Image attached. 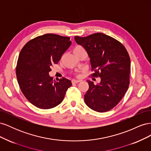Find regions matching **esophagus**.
Returning a JSON list of instances; mask_svg holds the SVG:
<instances>
[{
    "label": "esophagus",
    "instance_id": "1",
    "mask_svg": "<svg viewBox=\"0 0 151 151\" xmlns=\"http://www.w3.org/2000/svg\"><path fill=\"white\" fill-rule=\"evenodd\" d=\"M81 81V80H76V79H73L72 81V83H80Z\"/></svg>",
    "mask_w": 151,
    "mask_h": 151
}]
</instances>
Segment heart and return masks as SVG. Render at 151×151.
Here are the masks:
<instances>
[{
  "label": "heart",
  "instance_id": "b5f03b06",
  "mask_svg": "<svg viewBox=\"0 0 151 151\" xmlns=\"http://www.w3.org/2000/svg\"><path fill=\"white\" fill-rule=\"evenodd\" d=\"M82 48H83L81 46H77V47H76L74 48V50H78V49H82Z\"/></svg>",
  "mask_w": 151,
  "mask_h": 151
}]
</instances>
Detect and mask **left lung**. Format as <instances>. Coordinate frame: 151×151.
<instances>
[{"mask_svg":"<svg viewBox=\"0 0 151 151\" xmlns=\"http://www.w3.org/2000/svg\"><path fill=\"white\" fill-rule=\"evenodd\" d=\"M90 58L93 77L101 81L95 85L87 81L89 89L84 95L87 106L93 110L103 113L118 104L129 88L130 59L125 47L118 40L101 33L86 37H74Z\"/></svg>","mask_w":151,"mask_h":151,"instance_id":"obj_1","label":"left lung"}]
</instances>
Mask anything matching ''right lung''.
<instances>
[{"instance_id": "obj_1", "label": "right lung", "mask_w": 151, "mask_h": 151, "mask_svg": "<svg viewBox=\"0 0 151 151\" xmlns=\"http://www.w3.org/2000/svg\"><path fill=\"white\" fill-rule=\"evenodd\" d=\"M71 45L69 37L45 34L30 40L22 48L16 67V77L22 94L34 106L50 109L60 104L72 86L63 77L53 81L49 72Z\"/></svg>"}]
</instances>
